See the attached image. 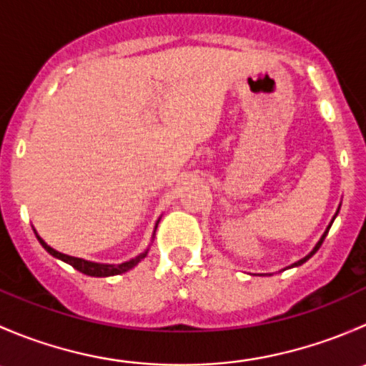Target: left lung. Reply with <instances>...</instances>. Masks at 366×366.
Masks as SVG:
<instances>
[{
  "mask_svg": "<svg viewBox=\"0 0 366 366\" xmlns=\"http://www.w3.org/2000/svg\"><path fill=\"white\" fill-rule=\"evenodd\" d=\"M338 210H340V207H338ZM338 210H337V214H338ZM337 214H335V216H333V219H331V223H330V224H327L326 232H324V234H322V237H320V239H319V242H317V244H315V248H313V249H312V252H310L308 254H306V257H305V258H301V260L294 262V264H292V265H290V267H297V265L305 264V262H306V260H308V258H312V257H313V254H315V253H317V249H319V248H320V244H322V242H324V239H326L327 232H330V228H331V224H333V221H335V217H337ZM290 267H289V269H290Z\"/></svg>",
  "mask_w": 366,
  "mask_h": 366,
  "instance_id": "1",
  "label": "left lung"
}]
</instances>
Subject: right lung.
<instances>
[{"label": "right lung", "instance_id": "right-lung-1", "mask_svg": "<svg viewBox=\"0 0 366 366\" xmlns=\"http://www.w3.org/2000/svg\"><path fill=\"white\" fill-rule=\"evenodd\" d=\"M159 219H161V217H159ZM159 219H157L156 227H154L152 241H154V235H156V228H157V224H159ZM35 235H36V239H39L40 244H42V248L46 249L47 253L53 254V257L58 258V260L65 262V264L72 265L74 269H77V271L83 272V274L95 276V278H108V276H117V274H122V272H127L129 269H132L134 265H138L139 262H142L143 258L147 257V253H149V248H147L145 252L139 253L138 257L131 258V260H127V262H122V264H99V262H90V260H84V258L70 257V254L56 252V249L51 248V246L47 244V242L44 241V239L40 237L39 234H36V230H35Z\"/></svg>", "mask_w": 366, "mask_h": 366}]
</instances>
